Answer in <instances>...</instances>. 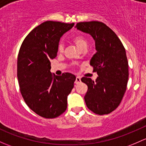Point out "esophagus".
<instances>
[{
    "mask_svg": "<svg viewBox=\"0 0 146 146\" xmlns=\"http://www.w3.org/2000/svg\"><path fill=\"white\" fill-rule=\"evenodd\" d=\"M81 82V78L79 76H76V81H75V84H78Z\"/></svg>",
    "mask_w": 146,
    "mask_h": 146,
    "instance_id": "1",
    "label": "esophagus"
}]
</instances>
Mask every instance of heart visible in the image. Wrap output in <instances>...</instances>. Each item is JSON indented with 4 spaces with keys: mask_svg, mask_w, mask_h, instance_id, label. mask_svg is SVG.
I'll use <instances>...</instances> for the list:
<instances>
[{
    "mask_svg": "<svg viewBox=\"0 0 146 146\" xmlns=\"http://www.w3.org/2000/svg\"><path fill=\"white\" fill-rule=\"evenodd\" d=\"M73 42L76 47L79 49V50H82L84 49H86L87 46H88V40L86 38L85 36L81 34H78L76 35L73 38ZM64 49V45H63L62 42H60L58 46V50L59 52H62Z\"/></svg>",
    "mask_w": 146,
    "mask_h": 146,
    "instance_id": "1",
    "label": "heart"
}]
</instances>
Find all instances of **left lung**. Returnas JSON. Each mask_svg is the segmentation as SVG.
<instances>
[{
    "label": "left lung",
    "instance_id": "1",
    "mask_svg": "<svg viewBox=\"0 0 146 146\" xmlns=\"http://www.w3.org/2000/svg\"><path fill=\"white\" fill-rule=\"evenodd\" d=\"M76 27L94 38L97 50L90 61L98 75L96 82L82 78L88 86L85 103L94 113L108 115L119 106L127 90L129 64L125 48L116 34L103 22H79Z\"/></svg>",
    "mask_w": 146,
    "mask_h": 146
}]
</instances>
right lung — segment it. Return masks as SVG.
I'll return each mask as SVG.
<instances>
[{"instance_id": "1", "label": "right lung", "mask_w": 146, "mask_h": 146, "mask_svg": "<svg viewBox=\"0 0 146 146\" xmlns=\"http://www.w3.org/2000/svg\"><path fill=\"white\" fill-rule=\"evenodd\" d=\"M74 25L43 22L27 36L19 49L17 79L21 94L29 108L42 117L55 118L67 109L76 76L68 72L52 74L50 60L57 56L61 36Z\"/></svg>"}]
</instances>
